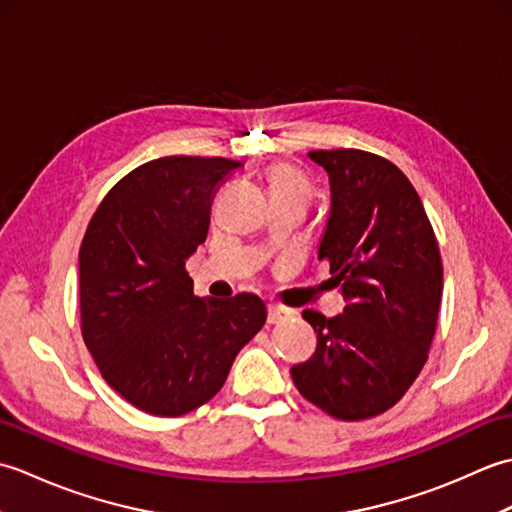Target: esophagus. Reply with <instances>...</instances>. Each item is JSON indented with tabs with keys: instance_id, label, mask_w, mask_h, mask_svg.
<instances>
[{
	"instance_id": "esophagus-1",
	"label": "esophagus",
	"mask_w": 512,
	"mask_h": 512,
	"mask_svg": "<svg viewBox=\"0 0 512 512\" xmlns=\"http://www.w3.org/2000/svg\"><path fill=\"white\" fill-rule=\"evenodd\" d=\"M290 310L288 308H281V306H268V323L275 325V323H281L286 321L290 317Z\"/></svg>"
}]
</instances>
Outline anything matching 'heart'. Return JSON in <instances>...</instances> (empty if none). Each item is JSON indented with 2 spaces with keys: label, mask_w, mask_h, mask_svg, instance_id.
<instances>
[{
  "label": "heart",
  "mask_w": 512,
  "mask_h": 512,
  "mask_svg": "<svg viewBox=\"0 0 512 512\" xmlns=\"http://www.w3.org/2000/svg\"><path fill=\"white\" fill-rule=\"evenodd\" d=\"M268 187L273 198H301L308 200V180L292 165H275L268 173Z\"/></svg>",
  "instance_id": "obj_1"
}]
</instances>
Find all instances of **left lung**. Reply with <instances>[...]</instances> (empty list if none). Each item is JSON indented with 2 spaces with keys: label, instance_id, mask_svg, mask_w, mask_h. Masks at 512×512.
<instances>
[{
  "label": "left lung",
  "instance_id": "obj_1",
  "mask_svg": "<svg viewBox=\"0 0 512 512\" xmlns=\"http://www.w3.org/2000/svg\"><path fill=\"white\" fill-rule=\"evenodd\" d=\"M330 178L319 244L345 308L332 319L303 310L317 350L290 369L301 396L339 420L394 407L418 378L436 334L442 259L409 178L361 149L310 151Z\"/></svg>",
  "mask_w": 512,
  "mask_h": 512
}]
</instances>
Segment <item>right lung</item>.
<instances>
[{
    "mask_svg": "<svg viewBox=\"0 0 512 512\" xmlns=\"http://www.w3.org/2000/svg\"><path fill=\"white\" fill-rule=\"evenodd\" d=\"M242 162L167 156L116 182L79 250L83 341L127 402L184 416L222 389L266 323L264 301L193 295L187 259L204 244L217 187Z\"/></svg>",
    "mask_w": 512,
    "mask_h": 512,
    "instance_id": "add662e5",
    "label": "right lung"
}]
</instances>
